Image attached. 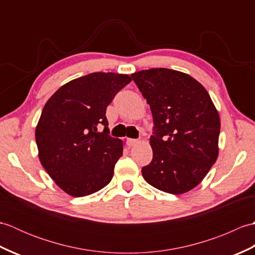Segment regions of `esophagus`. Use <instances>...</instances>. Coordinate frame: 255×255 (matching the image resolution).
Segmentation results:
<instances>
[{"label": "esophagus", "instance_id": "obj_1", "mask_svg": "<svg viewBox=\"0 0 255 255\" xmlns=\"http://www.w3.org/2000/svg\"><path fill=\"white\" fill-rule=\"evenodd\" d=\"M136 143H138V139H131V138L127 139V144L129 147H130V145H134Z\"/></svg>", "mask_w": 255, "mask_h": 255}]
</instances>
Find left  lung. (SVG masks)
<instances>
[{"label":"left lung","mask_w":255,"mask_h":255,"mask_svg":"<svg viewBox=\"0 0 255 255\" xmlns=\"http://www.w3.org/2000/svg\"><path fill=\"white\" fill-rule=\"evenodd\" d=\"M153 117V158L145 182L170 194L191 191L218 158L219 114L208 92L191 75L155 68L131 74Z\"/></svg>","instance_id":"1"}]
</instances>
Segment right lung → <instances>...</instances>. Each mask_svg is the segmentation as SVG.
I'll list each match as a JSON object with an SVG mask.
<instances>
[{"instance_id":"add662e5","label":"right lung","mask_w":255,"mask_h":255,"mask_svg":"<svg viewBox=\"0 0 255 255\" xmlns=\"http://www.w3.org/2000/svg\"><path fill=\"white\" fill-rule=\"evenodd\" d=\"M130 81L127 74L91 73L62 85L46 103L35 132L38 155L71 196H88L112 181L123 141L108 134L106 108Z\"/></svg>"}]
</instances>
